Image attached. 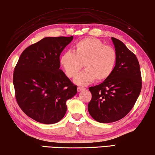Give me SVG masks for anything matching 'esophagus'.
Here are the masks:
<instances>
[{"label": "esophagus", "instance_id": "34e87169", "mask_svg": "<svg viewBox=\"0 0 155 155\" xmlns=\"http://www.w3.org/2000/svg\"><path fill=\"white\" fill-rule=\"evenodd\" d=\"M85 89V88L84 87H78V91L80 92L81 91H82V90Z\"/></svg>", "mask_w": 155, "mask_h": 155}]
</instances>
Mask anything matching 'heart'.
<instances>
[{"instance_id":"obj_1","label":"heart","mask_w":155,"mask_h":155,"mask_svg":"<svg viewBox=\"0 0 155 155\" xmlns=\"http://www.w3.org/2000/svg\"><path fill=\"white\" fill-rule=\"evenodd\" d=\"M117 60L116 50L96 38L89 37L75 44L74 53L67 51L60 58V64L67 77L77 75L82 66L85 70L79 73L74 82L87 85L95 79L101 82L107 79L115 67Z\"/></svg>"}]
</instances>
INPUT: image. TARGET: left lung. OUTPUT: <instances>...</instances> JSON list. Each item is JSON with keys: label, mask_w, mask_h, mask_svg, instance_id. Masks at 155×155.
I'll return each instance as SVG.
<instances>
[{"label": "left lung", "mask_w": 155, "mask_h": 155, "mask_svg": "<svg viewBox=\"0 0 155 155\" xmlns=\"http://www.w3.org/2000/svg\"><path fill=\"white\" fill-rule=\"evenodd\" d=\"M117 53L112 73L103 82L89 87L92 97L88 104L91 117L109 123L124 118L133 108L141 91L139 61L123 43L111 37Z\"/></svg>", "instance_id": "left-lung-1"}]
</instances>
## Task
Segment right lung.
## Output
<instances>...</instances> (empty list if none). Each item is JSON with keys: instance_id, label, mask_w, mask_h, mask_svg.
<instances>
[{"instance_id": "right-lung-1", "label": "right lung", "mask_w": 155, "mask_h": 155, "mask_svg": "<svg viewBox=\"0 0 155 155\" xmlns=\"http://www.w3.org/2000/svg\"><path fill=\"white\" fill-rule=\"evenodd\" d=\"M73 38H44L26 48L14 68L16 102L37 122L53 124L61 120L67 109L66 101L77 94V86L59 69V56Z\"/></svg>"}]
</instances>
